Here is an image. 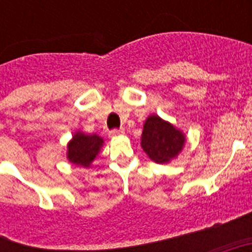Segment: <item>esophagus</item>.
Wrapping results in <instances>:
<instances>
[{
    "instance_id": "obj_1",
    "label": "esophagus",
    "mask_w": 252,
    "mask_h": 252,
    "mask_svg": "<svg viewBox=\"0 0 252 252\" xmlns=\"http://www.w3.org/2000/svg\"><path fill=\"white\" fill-rule=\"evenodd\" d=\"M125 133V128H115V130L110 131V137H115V136H120V135H124Z\"/></svg>"
}]
</instances>
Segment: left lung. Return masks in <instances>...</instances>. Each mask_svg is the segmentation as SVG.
Listing matches in <instances>:
<instances>
[{
	"instance_id": "8db88e82",
	"label": "left lung",
	"mask_w": 252,
	"mask_h": 252,
	"mask_svg": "<svg viewBox=\"0 0 252 252\" xmlns=\"http://www.w3.org/2000/svg\"><path fill=\"white\" fill-rule=\"evenodd\" d=\"M186 136L170 122L159 116L151 115L144 124L141 135V148L153 161L166 164L175 159L183 150Z\"/></svg>"
}]
</instances>
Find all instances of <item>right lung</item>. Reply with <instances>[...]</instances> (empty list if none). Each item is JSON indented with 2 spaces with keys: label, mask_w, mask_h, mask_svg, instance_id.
Instances as JSON below:
<instances>
[{
  "label": "right lung",
  "mask_w": 252,
  "mask_h": 252,
  "mask_svg": "<svg viewBox=\"0 0 252 252\" xmlns=\"http://www.w3.org/2000/svg\"><path fill=\"white\" fill-rule=\"evenodd\" d=\"M103 145V139L98 135H86L78 131L73 135V139L68 142L66 158L75 165L88 168L91 162L98 155Z\"/></svg>",
  "instance_id": "right-lung-1"
}]
</instances>
